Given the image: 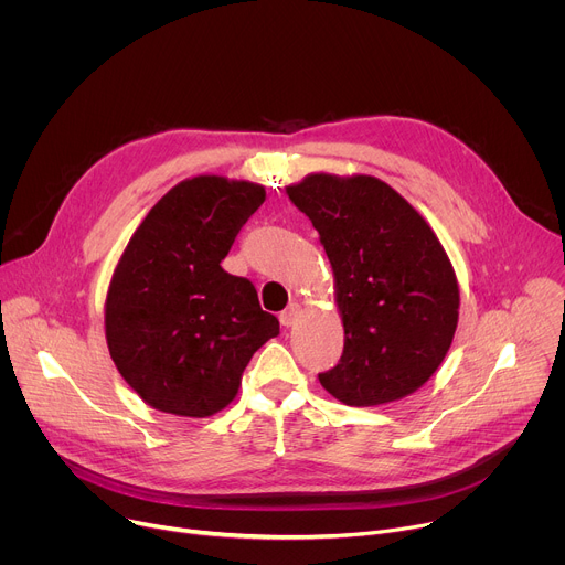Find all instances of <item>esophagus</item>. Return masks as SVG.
<instances>
[{"mask_svg": "<svg viewBox=\"0 0 565 565\" xmlns=\"http://www.w3.org/2000/svg\"><path fill=\"white\" fill-rule=\"evenodd\" d=\"M298 317H300V306H296V302H291V306H289L285 312H280V323H282L285 328H291V326H296Z\"/></svg>", "mask_w": 565, "mask_h": 565, "instance_id": "34e87169", "label": "esophagus"}]
</instances>
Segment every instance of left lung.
<instances>
[{
  "mask_svg": "<svg viewBox=\"0 0 565 565\" xmlns=\"http://www.w3.org/2000/svg\"><path fill=\"white\" fill-rule=\"evenodd\" d=\"M287 196L319 233L343 323L341 360L319 382L351 407L414 394L441 366L459 321V285L437 233L366 173H308Z\"/></svg>",
  "mask_w": 565,
  "mask_h": 565,
  "instance_id": "8db88e82",
  "label": "left lung"
}]
</instances>
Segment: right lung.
I'll list each match as a JSON object with an SVG mask.
<instances>
[{
  "instance_id": "obj_1",
  "label": "right lung",
  "mask_w": 565,
  "mask_h": 565,
  "mask_svg": "<svg viewBox=\"0 0 565 565\" xmlns=\"http://www.w3.org/2000/svg\"><path fill=\"white\" fill-rule=\"evenodd\" d=\"M265 188L201 173L173 185L121 250L106 294L110 358L153 409L205 418L231 405L259 345L280 332L246 278L222 269Z\"/></svg>"
}]
</instances>
